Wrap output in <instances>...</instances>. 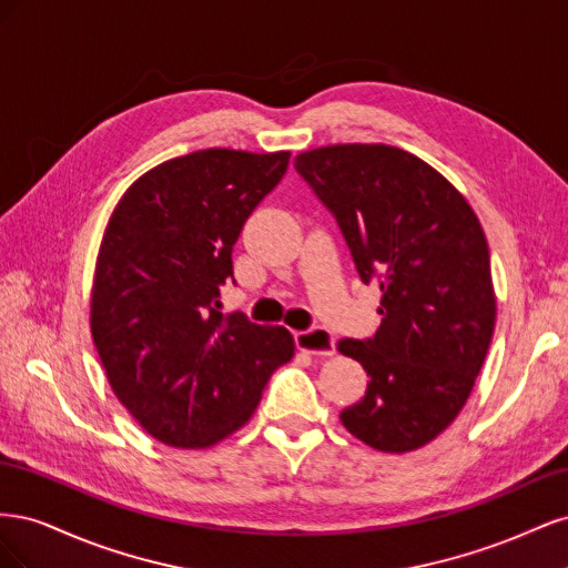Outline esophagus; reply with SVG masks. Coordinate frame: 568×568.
<instances>
[{"label": "esophagus", "mask_w": 568, "mask_h": 568, "mask_svg": "<svg viewBox=\"0 0 568 568\" xmlns=\"http://www.w3.org/2000/svg\"><path fill=\"white\" fill-rule=\"evenodd\" d=\"M296 346L305 353L311 355H320V357H326V355H334V348H336V341L334 336L322 329V326H315V329H305V332H296Z\"/></svg>", "instance_id": "1"}]
</instances>
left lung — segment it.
Here are the masks:
<instances>
[{"label":"left lung","instance_id":"left-lung-1","mask_svg":"<svg viewBox=\"0 0 568 568\" xmlns=\"http://www.w3.org/2000/svg\"><path fill=\"white\" fill-rule=\"evenodd\" d=\"M294 165L334 213L359 277L382 288L374 338L338 341L369 374L341 422L374 450H417L455 422L490 346L484 227L436 168L398 146L332 144Z\"/></svg>","mask_w":568,"mask_h":568}]
</instances>
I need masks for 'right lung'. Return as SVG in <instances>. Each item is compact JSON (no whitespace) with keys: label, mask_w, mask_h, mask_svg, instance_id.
Listing matches in <instances>:
<instances>
[{"label":"right lung","mask_w":568,"mask_h":568,"mask_svg":"<svg viewBox=\"0 0 568 568\" xmlns=\"http://www.w3.org/2000/svg\"><path fill=\"white\" fill-rule=\"evenodd\" d=\"M288 151L203 149L130 184L101 239L90 326L115 398L156 440L201 450L242 428L294 357L284 326L222 315L232 246Z\"/></svg>","instance_id":"1"}]
</instances>
